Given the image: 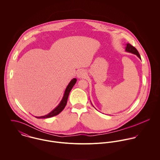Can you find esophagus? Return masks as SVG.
Segmentation results:
<instances>
[{
    "instance_id": "esophagus-1",
    "label": "esophagus",
    "mask_w": 160,
    "mask_h": 160,
    "mask_svg": "<svg viewBox=\"0 0 160 160\" xmlns=\"http://www.w3.org/2000/svg\"><path fill=\"white\" fill-rule=\"evenodd\" d=\"M85 71L83 69H79L77 72H76V75H77V77L78 78H83L84 76H85Z\"/></svg>"
}]
</instances>
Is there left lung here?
Segmentation results:
<instances>
[{
  "mask_svg": "<svg viewBox=\"0 0 160 160\" xmlns=\"http://www.w3.org/2000/svg\"><path fill=\"white\" fill-rule=\"evenodd\" d=\"M126 50L127 52H131V53H134L137 55V57L141 59V57H140V55L138 53V52L137 51V49L134 47V46H132L131 44H128L127 46L126 47Z\"/></svg>",
  "mask_w": 160,
  "mask_h": 160,
  "instance_id": "obj_1",
  "label": "left lung"
}]
</instances>
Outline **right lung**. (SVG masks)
Returning <instances> with one entry per match:
<instances>
[{
    "label": "right lung",
    "mask_w": 160,
    "mask_h": 160,
    "mask_svg": "<svg viewBox=\"0 0 160 160\" xmlns=\"http://www.w3.org/2000/svg\"><path fill=\"white\" fill-rule=\"evenodd\" d=\"M76 81H77V79L76 78H74L73 79H72L70 81L67 88L65 89V93H64V95H63V97L62 101L60 102L59 105L53 110H52L50 113H49L46 115L42 116H36V118H50V117L56 116V115L59 114L60 113H61L63 111V110L65 108V107L67 105L69 92L72 89L74 85L76 84Z\"/></svg>",
    "instance_id": "add662e5"
}]
</instances>
